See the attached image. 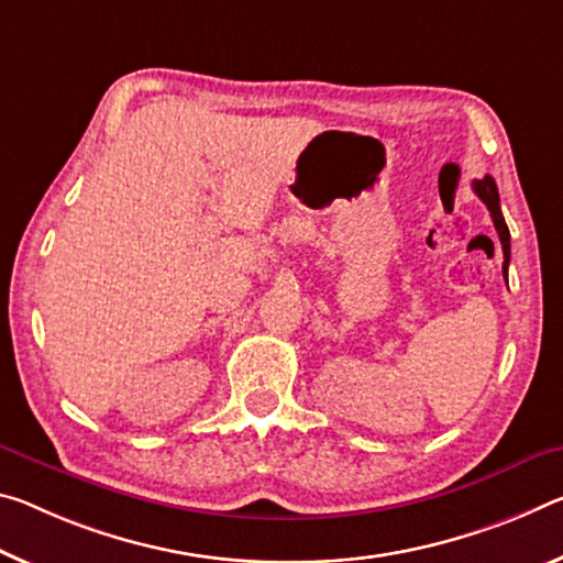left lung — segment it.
<instances>
[{
    "label": "left lung",
    "mask_w": 563,
    "mask_h": 563,
    "mask_svg": "<svg viewBox=\"0 0 563 563\" xmlns=\"http://www.w3.org/2000/svg\"><path fill=\"white\" fill-rule=\"evenodd\" d=\"M474 192L481 200L486 202V208L494 218L496 233L501 238V247H504V275L508 273V261H511V235H508V225L501 216V205H498V187L496 180L490 175H484V180H474Z\"/></svg>",
    "instance_id": "1"
}]
</instances>
